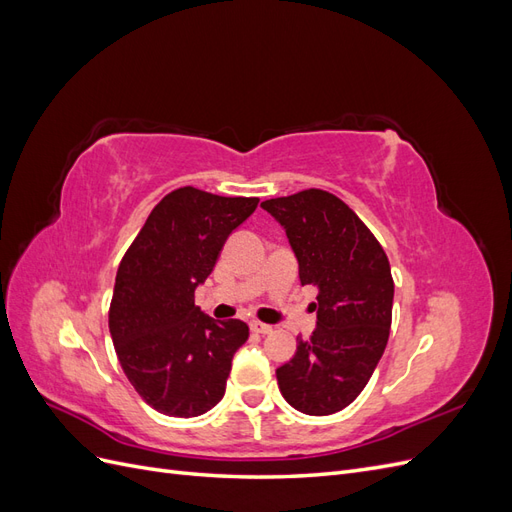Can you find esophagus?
<instances>
[{
    "mask_svg": "<svg viewBox=\"0 0 512 512\" xmlns=\"http://www.w3.org/2000/svg\"><path fill=\"white\" fill-rule=\"evenodd\" d=\"M250 329H252L254 333H260V335H267V333L273 331V327H269V324L258 322V320H252V322H250Z\"/></svg>",
    "mask_w": 512,
    "mask_h": 512,
    "instance_id": "1",
    "label": "esophagus"
}]
</instances>
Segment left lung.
I'll use <instances>...</instances> for the list:
<instances>
[{
    "label": "left lung",
    "instance_id": "obj_1",
    "mask_svg": "<svg viewBox=\"0 0 512 512\" xmlns=\"http://www.w3.org/2000/svg\"><path fill=\"white\" fill-rule=\"evenodd\" d=\"M286 232L301 284L318 288L312 339L275 369L288 404L303 414L344 410L365 389L389 342L393 277L382 245L344 200L322 190L260 203Z\"/></svg>",
    "mask_w": 512,
    "mask_h": 512
}]
</instances>
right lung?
I'll use <instances>...</instances> for the list:
<instances>
[{
  "label": "right lung",
  "instance_id": "obj_1",
  "mask_svg": "<svg viewBox=\"0 0 512 512\" xmlns=\"http://www.w3.org/2000/svg\"><path fill=\"white\" fill-rule=\"evenodd\" d=\"M256 207L258 198L179 188L153 207L121 260L108 331L136 393L162 414L198 416L224 397L232 356L250 329L207 316L194 290Z\"/></svg>",
  "mask_w": 512,
  "mask_h": 512
}]
</instances>
